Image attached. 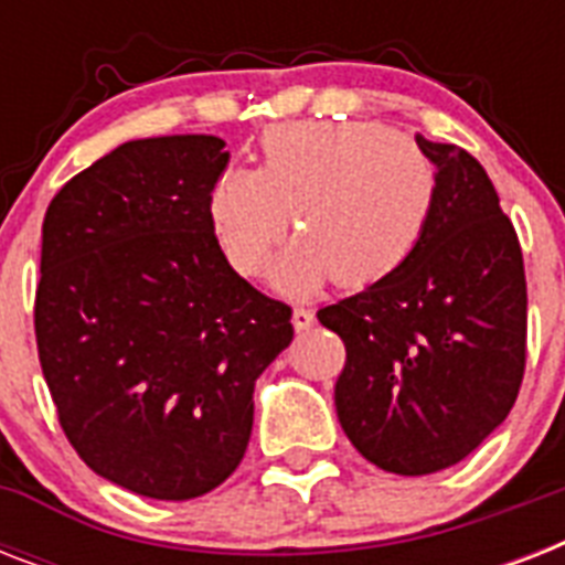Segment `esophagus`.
I'll use <instances>...</instances> for the list:
<instances>
[{
	"mask_svg": "<svg viewBox=\"0 0 565 565\" xmlns=\"http://www.w3.org/2000/svg\"><path fill=\"white\" fill-rule=\"evenodd\" d=\"M313 322H317L313 310H308V308L292 310V328H296V331H310V328H313Z\"/></svg>",
	"mask_w": 565,
	"mask_h": 565,
	"instance_id": "34e87169",
	"label": "esophagus"
}]
</instances>
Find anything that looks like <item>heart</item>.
<instances>
[{
    "mask_svg": "<svg viewBox=\"0 0 565 565\" xmlns=\"http://www.w3.org/2000/svg\"><path fill=\"white\" fill-rule=\"evenodd\" d=\"M437 172L419 146L381 122H287L260 140V170L228 167L211 188V225L228 264L255 275L273 246L305 234L269 269L305 296L328 275L345 290L381 281L428 228Z\"/></svg>",
    "mask_w": 565,
    "mask_h": 565,
    "instance_id": "b5f03b06",
    "label": "heart"
}]
</instances>
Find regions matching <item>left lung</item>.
<instances>
[{
	"instance_id": "obj_1",
	"label": "left lung",
	"mask_w": 565,
	"mask_h": 565,
	"mask_svg": "<svg viewBox=\"0 0 565 565\" xmlns=\"http://www.w3.org/2000/svg\"><path fill=\"white\" fill-rule=\"evenodd\" d=\"M419 149L437 195L419 246L395 273L328 305L345 343L334 404L352 446L377 469L430 475L472 455L516 402L525 375L522 248L490 175L451 143Z\"/></svg>"
}]
</instances>
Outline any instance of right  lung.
<instances>
[{
    "label": "right lung",
    "instance_id": "right-lung-1",
    "mask_svg": "<svg viewBox=\"0 0 565 565\" xmlns=\"http://www.w3.org/2000/svg\"><path fill=\"white\" fill-rule=\"evenodd\" d=\"M225 140H128L57 190L34 334L57 419L105 481L199 499L246 455L255 381L292 310L239 278L211 225Z\"/></svg>",
    "mask_w": 565,
    "mask_h": 565
}]
</instances>
